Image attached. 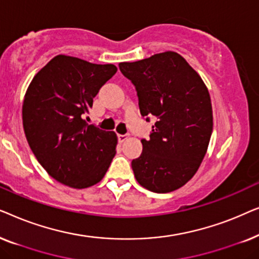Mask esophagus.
I'll use <instances>...</instances> for the list:
<instances>
[{"mask_svg": "<svg viewBox=\"0 0 259 259\" xmlns=\"http://www.w3.org/2000/svg\"><path fill=\"white\" fill-rule=\"evenodd\" d=\"M127 137L126 134H118V140H119V143H123V141H126L127 140Z\"/></svg>", "mask_w": 259, "mask_h": 259, "instance_id": "esophagus-1", "label": "esophagus"}]
</instances>
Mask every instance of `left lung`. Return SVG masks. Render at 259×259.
<instances>
[{
    "mask_svg": "<svg viewBox=\"0 0 259 259\" xmlns=\"http://www.w3.org/2000/svg\"><path fill=\"white\" fill-rule=\"evenodd\" d=\"M119 68L134 84L141 115L155 116L143 153L132 160L138 183L167 193L196 175L213 127L210 94L201 77L178 53L165 52Z\"/></svg>",
    "mask_w": 259,
    "mask_h": 259,
    "instance_id": "1",
    "label": "left lung"
}]
</instances>
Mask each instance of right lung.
I'll return each instance as SVG.
<instances>
[{
	"label": "right lung",
	"instance_id": "1",
	"mask_svg": "<svg viewBox=\"0 0 259 259\" xmlns=\"http://www.w3.org/2000/svg\"><path fill=\"white\" fill-rule=\"evenodd\" d=\"M67 55L52 59L34 76L24 97V134L37 161L58 182L86 189L100 182L118 139L86 122L99 90L116 73Z\"/></svg>",
	"mask_w": 259,
	"mask_h": 259
}]
</instances>
